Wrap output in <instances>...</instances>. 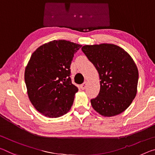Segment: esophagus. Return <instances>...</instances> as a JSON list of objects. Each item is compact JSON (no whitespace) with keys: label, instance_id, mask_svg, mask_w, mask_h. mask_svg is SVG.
Returning <instances> with one entry per match:
<instances>
[{"label":"esophagus","instance_id":"34e87169","mask_svg":"<svg viewBox=\"0 0 155 155\" xmlns=\"http://www.w3.org/2000/svg\"><path fill=\"white\" fill-rule=\"evenodd\" d=\"M81 90H85V88L87 87V83L86 82H84L83 83V84L81 85Z\"/></svg>","mask_w":155,"mask_h":155}]
</instances>
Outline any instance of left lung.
<instances>
[{
	"label": "left lung",
	"mask_w": 155,
	"mask_h": 155,
	"mask_svg": "<svg viewBox=\"0 0 155 155\" xmlns=\"http://www.w3.org/2000/svg\"><path fill=\"white\" fill-rule=\"evenodd\" d=\"M81 50L101 79L99 94L90 101L92 107L104 117L121 114L137 94L139 72L133 59L124 49L113 44L84 45Z\"/></svg>",
	"instance_id": "obj_1"
}]
</instances>
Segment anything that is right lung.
Here are the masks:
<instances>
[{
    "label": "right lung",
    "instance_id": "add662e5",
    "mask_svg": "<svg viewBox=\"0 0 155 155\" xmlns=\"http://www.w3.org/2000/svg\"><path fill=\"white\" fill-rule=\"evenodd\" d=\"M81 45L65 40L52 41L31 54L25 71L29 99L43 115L57 118L73 104L78 87L70 77L74 54Z\"/></svg>",
    "mask_w": 155,
    "mask_h": 155
}]
</instances>
